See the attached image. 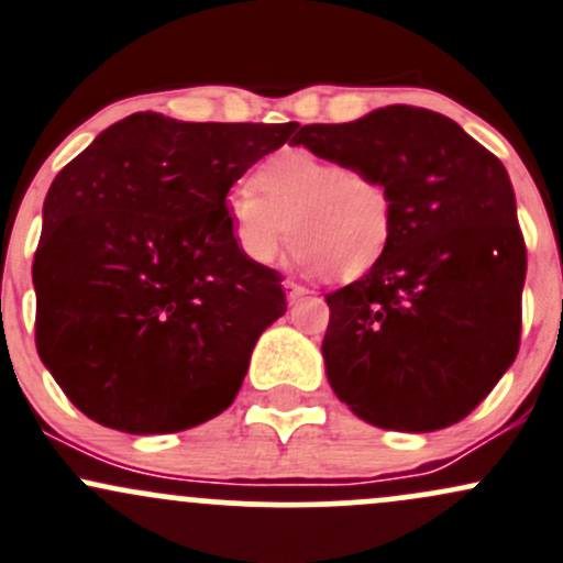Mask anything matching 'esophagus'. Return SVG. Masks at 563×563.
Listing matches in <instances>:
<instances>
[{"label":"esophagus","instance_id":"34e87169","mask_svg":"<svg viewBox=\"0 0 563 563\" xmlns=\"http://www.w3.org/2000/svg\"><path fill=\"white\" fill-rule=\"evenodd\" d=\"M286 294H288V301H299L301 296H307L310 291H307L305 286H299V283L286 280Z\"/></svg>","mask_w":563,"mask_h":563}]
</instances>
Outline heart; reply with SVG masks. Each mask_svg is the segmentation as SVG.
<instances>
[{"instance_id":"b5f03b06","label":"heart","mask_w":563,"mask_h":563,"mask_svg":"<svg viewBox=\"0 0 563 563\" xmlns=\"http://www.w3.org/2000/svg\"><path fill=\"white\" fill-rule=\"evenodd\" d=\"M253 181L227 202L234 243L251 262H275L291 234L301 269L355 280L390 249L395 197L372 170L291 146L264 159Z\"/></svg>"}]
</instances>
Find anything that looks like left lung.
Here are the masks:
<instances>
[{"label":"left lung","instance_id":"8db88e82","mask_svg":"<svg viewBox=\"0 0 563 563\" xmlns=\"http://www.w3.org/2000/svg\"><path fill=\"white\" fill-rule=\"evenodd\" d=\"M296 144L390 184L395 232L361 280L325 294V374L385 430L471 413L518 355L527 245L508 170L454 120L419 107L305 125Z\"/></svg>","mask_w":563,"mask_h":563}]
</instances>
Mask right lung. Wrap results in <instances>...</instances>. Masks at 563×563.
<instances>
[{
  "mask_svg": "<svg viewBox=\"0 0 563 563\" xmlns=\"http://www.w3.org/2000/svg\"><path fill=\"white\" fill-rule=\"evenodd\" d=\"M294 128L139 111L55 176L31 267L36 352L92 422L157 435L230 409L286 294L240 253L227 195Z\"/></svg>",
  "mask_w": 563,
  "mask_h": 563,
  "instance_id": "1",
  "label": "right lung"
}]
</instances>
